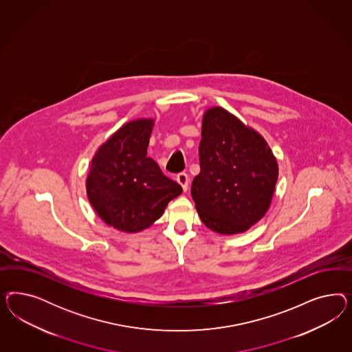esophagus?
I'll use <instances>...</instances> for the list:
<instances>
[{
    "mask_svg": "<svg viewBox=\"0 0 352 352\" xmlns=\"http://www.w3.org/2000/svg\"><path fill=\"white\" fill-rule=\"evenodd\" d=\"M177 182L181 184L182 188H183V191L186 192L187 190H188L190 178H188V175H187L186 173H179V174L177 175Z\"/></svg>",
    "mask_w": 352,
    "mask_h": 352,
    "instance_id": "obj_1",
    "label": "esophagus"
}]
</instances>
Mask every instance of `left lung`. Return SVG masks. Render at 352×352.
<instances>
[{
  "instance_id": "obj_1",
  "label": "left lung",
  "mask_w": 352,
  "mask_h": 352,
  "mask_svg": "<svg viewBox=\"0 0 352 352\" xmlns=\"http://www.w3.org/2000/svg\"><path fill=\"white\" fill-rule=\"evenodd\" d=\"M201 171L192 199L203 223L221 234H243L267 213L278 165L266 139L222 107L204 112Z\"/></svg>"
}]
</instances>
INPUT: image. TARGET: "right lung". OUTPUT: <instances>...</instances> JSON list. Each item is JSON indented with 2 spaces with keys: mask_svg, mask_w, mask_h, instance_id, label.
Masks as SVG:
<instances>
[{
  "mask_svg": "<svg viewBox=\"0 0 352 352\" xmlns=\"http://www.w3.org/2000/svg\"><path fill=\"white\" fill-rule=\"evenodd\" d=\"M153 118L129 121L96 149L86 178V193L96 214L118 231L148 228L179 196L182 187L147 157Z\"/></svg>",
  "mask_w": 352,
  "mask_h": 352,
  "instance_id": "add662e5",
  "label": "right lung"
}]
</instances>
